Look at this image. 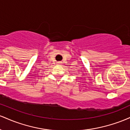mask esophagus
I'll list each match as a JSON object with an SVG mask.
<instances>
[{
  "mask_svg": "<svg viewBox=\"0 0 130 130\" xmlns=\"http://www.w3.org/2000/svg\"><path fill=\"white\" fill-rule=\"evenodd\" d=\"M62 62H57V63L58 65H61V64H62Z\"/></svg>",
  "mask_w": 130,
  "mask_h": 130,
  "instance_id": "1",
  "label": "esophagus"
}]
</instances>
